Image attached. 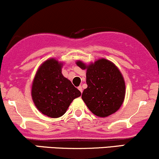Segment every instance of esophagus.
<instances>
[{"label": "esophagus", "instance_id": "esophagus-1", "mask_svg": "<svg viewBox=\"0 0 159 159\" xmlns=\"http://www.w3.org/2000/svg\"><path fill=\"white\" fill-rule=\"evenodd\" d=\"M78 90H79L80 91H81V93H82V91H83V89H82V87H81V86H79V87H78Z\"/></svg>", "mask_w": 159, "mask_h": 159}]
</instances>
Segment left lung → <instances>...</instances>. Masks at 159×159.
I'll use <instances>...</instances> for the list:
<instances>
[{
  "label": "left lung",
  "mask_w": 159,
  "mask_h": 159,
  "mask_svg": "<svg viewBox=\"0 0 159 159\" xmlns=\"http://www.w3.org/2000/svg\"><path fill=\"white\" fill-rule=\"evenodd\" d=\"M76 64L87 70V88L81 98L91 112L106 117L119 110L125 98V84L117 67L104 58L89 65L80 61Z\"/></svg>",
  "instance_id": "left-lung-1"
}]
</instances>
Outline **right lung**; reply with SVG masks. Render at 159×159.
Listing matches in <instances>:
<instances>
[{
  "instance_id": "add662e5",
  "label": "right lung",
  "mask_w": 159,
  "mask_h": 159,
  "mask_svg": "<svg viewBox=\"0 0 159 159\" xmlns=\"http://www.w3.org/2000/svg\"><path fill=\"white\" fill-rule=\"evenodd\" d=\"M63 63L52 58L39 66L33 81L31 96L42 114L52 118L63 116L81 93L62 74Z\"/></svg>"
}]
</instances>
